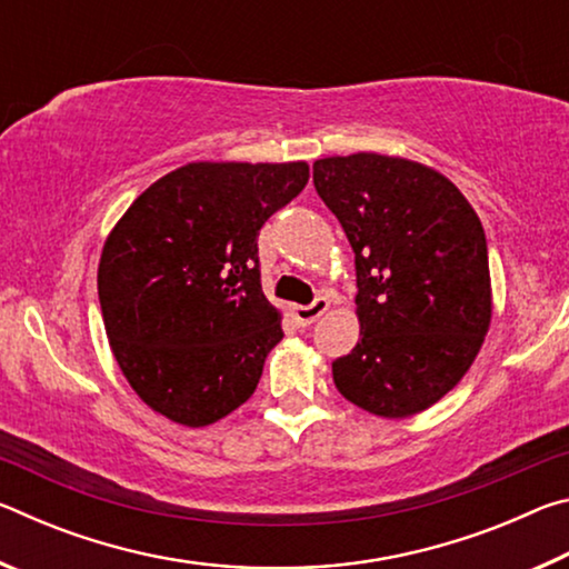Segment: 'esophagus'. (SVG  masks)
I'll list each match as a JSON object with an SVG mask.
<instances>
[{"label": "esophagus", "mask_w": 569, "mask_h": 569, "mask_svg": "<svg viewBox=\"0 0 569 569\" xmlns=\"http://www.w3.org/2000/svg\"><path fill=\"white\" fill-rule=\"evenodd\" d=\"M329 298L319 296L311 306H293V319L298 326H311L313 321H319L321 316L329 311Z\"/></svg>", "instance_id": "1"}]
</instances>
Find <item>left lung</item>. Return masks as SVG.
<instances>
[{
  "instance_id": "8db88e82",
  "label": "left lung",
  "mask_w": 569,
  "mask_h": 569,
  "mask_svg": "<svg viewBox=\"0 0 569 569\" xmlns=\"http://www.w3.org/2000/svg\"><path fill=\"white\" fill-rule=\"evenodd\" d=\"M313 186L356 256L361 339L333 361L343 399L383 419L437 403L469 371L492 321L487 238L435 168L379 152L313 162Z\"/></svg>"
}]
</instances>
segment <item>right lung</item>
Segmentation results:
<instances>
[{"mask_svg": "<svg viewBox=\"0 0 569 569\" xmlns=\"http://www.w3.org/2000/svg\"><path fill=\"white\" fill-rule=\"evenodd\" d=\"M306 182V162H188L110 230L98 268L104 331L152 411L196 429L253 397L283 339L261 288L258 230Z\"/></svg>", "mask_w": 569, "mask_h": 569, "instance_id": "obj_1", "label": "right lung"}]
</instances>
